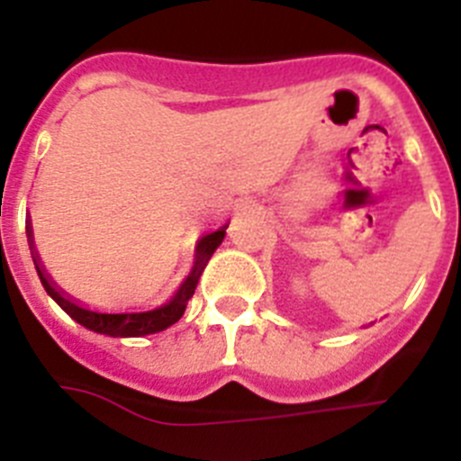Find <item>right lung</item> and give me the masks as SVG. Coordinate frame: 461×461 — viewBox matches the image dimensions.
Wrapping results in <instances>:
<instances>
[{"label": "right lung", "mask_w": 461, "mask_h": 461, "mask_svg": "<svg viewBox=\"0 0 461 461\" xmlns=\"http://www.w3.org/2000/svg\"><path fill=\"white\" fill-rule=\"evenodd\" d=\"M226 228H219L214 233L205 235V238L198 240L195 244V260L194 267H191L189 276L185 279V284L180 286V291L175 293L173 300L161 307L152 309V312H136V313H101V312H92V309L80 307L76 300L67 295L62 288L55 286V281L46 275L43 266H41L39 254L34 251V238H32V226L27 223V238H30V249H32V258H34L36 272H39V279L46 288L48 295L55 300L64 312L71 316L76 323L85 325L87 330H94V332H99V335H110V337H145V335H154V332H161V330L170 328L173 323L182 319V313H185L186 303L191 300L195 291V284L201 279L203 270H205L207 260L212 258V254L217 251L219 244L223 242V235H226Z\"/></svg>", "instance_id": "obj_1"}]
</instances>
